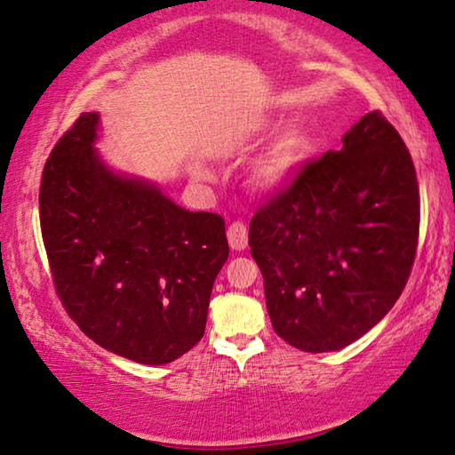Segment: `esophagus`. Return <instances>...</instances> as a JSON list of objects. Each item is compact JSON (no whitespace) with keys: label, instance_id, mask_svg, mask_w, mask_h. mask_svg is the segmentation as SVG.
Returning <instances> with one entry per match:
<instances>
[{"label":"esophagus","instance_id":"esophagus-1","mask_svg":"<svg viewBox=\"0 0 455 455\" xmlns=\"http://www.w3.org/2000/svg\"><path fill=\"white\" fill-rule=\"evenodd\" d=\"M227 238H228V246L233 251H244L249 246V228L243 222H233L227 230Z\"/></svg>","mask_w":455,"mask_h":455}]
</instances>
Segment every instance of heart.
I'll list each match as a JSON object with an SVG mask.
<instances>
[{
	"label": "heart",
	"mask_w": 455,
	"mask_h": 455,
	"mask_svg": "<svg viewBox=\"0 0 455 455\" xmlns=\"http://www.w3.org/2000/svg\"><path fill=\"white\" fill-rule=\"evenodd\" d=\"M270 123L267 119H259L251 123V127L241 131V139H251L264 135ZM314 145V131L308 121L294 119L280 127L270 143L264 148L262 155L256 159L251 171L249 185L259 195H278L291 187L296 177L300 175L304 164H307ZM193 175L196 179H209V171L203 164H195Z\"/></svg>",
	"instance_id": "obj_1"
}]
</instances>
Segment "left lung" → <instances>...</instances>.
Listing matches in <instances>:
<instances>
[{
    "label": "left lung",
    "instance_id": "1",
    "mask_svg": "<svg viewBox=\"0 0 455 455\" xmlns=\"http://www.w3.org/2000/svg\"><path fill=\"white\" fill-rule=\"evenodd\" d=\"M419 193L411 156L378 111L307 164L254 214L252 259L275 332L304 352L364 336L400 299L414 264Z\"/></svg>",
    "mask_w": 455,
    "mask_h": 455
}]
</instances>
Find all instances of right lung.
I'll use <instances>...</instances> for the list:
<instances>
[{"label":"right lung","instance_id":"obj_1","mask_svg":"<svg viewBox=\"0 0 455 455\" xmlns=\"http://www.w3.org/2000/svg\"><path fill=\"white\" fill-rule=\"evenodd\" d=\"M99 133V113H81L41 177L53 283L91 340L139 364H169L204 334L214 278L228 259L225 220L115 171L97 151Z\"/></svg>","mask_w":455,"mask_h":455}]
</instances>
